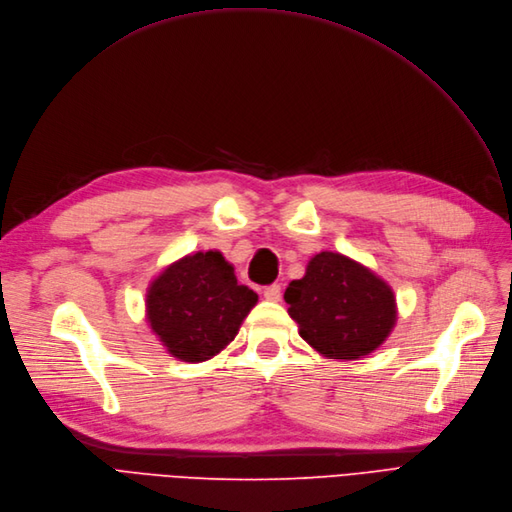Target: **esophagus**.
Listing matches in <instances>:
<instances>
[{"label":"esophagus","mask_w":512,"mask_h":512,"mask_svg":"<svg viewBox=\"0 0 512 512\" xmlns=\"http://www.w3.org/2000/svg\"><path fill=\"white\" fill-rule=\"evenodd\" d=\"M262 296L271 300V302H277L281 298V285L279 283H271V285H264L262 288Z\"/></svg>","instance_id":"1"}]
</instances>
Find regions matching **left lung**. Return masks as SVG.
I'll return each instance as SVG.
<instances>
[{
    "label": "left lung",
    "instance_id": "8db88e82",
    "mask_svg": "<svg viewBox=\"0 0 512 512\" xmlns=\"http://www.w3.org/2000/svg\"><path fill=\"white\" fill-rule=\"evenodd\" d=\"M300 336L332 359H359L391 334L395 296L370 269L334 252L311 258L283 294Z\"/></svg>",
    "mask_w": 512,
    "mask_h": 512
}]
</instances>
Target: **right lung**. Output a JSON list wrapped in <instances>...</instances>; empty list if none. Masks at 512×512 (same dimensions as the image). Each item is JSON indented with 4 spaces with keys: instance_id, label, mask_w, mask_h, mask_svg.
<instances>
[{
    "instance_id": "1",
    "label": "right lung",
    "mask_w": 512,
    "mask_h": 512,
    "mask_svg": "<svg viewBox=\"0 0 512 512\" xmlns=\"http://www.w3.org/2000/svg\"><path fill=\"white\" fill-rule=\"evenodd\" d=\"M258 296L239 285L220 252H197L163 271L149 288L147 317L170 355L199 363L239 332Z\"/></svg>"
}]
</instances>
